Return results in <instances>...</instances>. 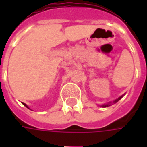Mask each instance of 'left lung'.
Segmentation results:
<instances>
[{"label": "left lung", "instance_id": "obj_1", "mask_svg": "<svg viewBox=\"0 0 147 147\" xmlns=\"http://www.w3.org/2000/svg\"><path fill=\"white\" fill-rule=\"evenodd\" d=\"M123 95H122L121 96V97H120V98H117V100H115V101H114V103H117V102H118V101H119V100H120V99L122 98V97H123ZM109 105H110V104H107V105H102V107H107V106H109Z\"/></svg>", "mask_w": 147, "mask_h": 147}]
</instances>
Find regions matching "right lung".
<instances>
[{
    "label": "right lung",
    "mask_w": 147,
    "mask_h": 147,
    "mask_svg": "<svg viewBox=\"0 0 147 147\" xmlns=\"http://www.w3.org/2000/svg\"><path fill=\"white\" fill-rule=\"evenodd\" d=\"M24 105H25V106H26V107H27V105H26V104H24ZM27 108H28V107H27Z\"/></svg>",
    "instance_id": "obj_1"
}]
</instances>
